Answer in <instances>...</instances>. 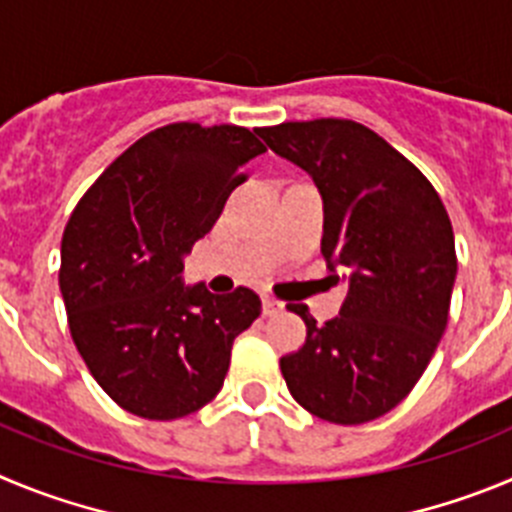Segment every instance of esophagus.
<instances>
[{
  "mask_svg": "<svg viewBox=\"0 0 512 512\" xmlns=\"http://www.w3.org/2000/svg\"><path fill=\"white\" fill-rule=\"evenodd\" d=\"M285 311V303H280V301H275V298H262V313H265V316H278V313H283Z\"/></svg>",
  "mask_w": 512,
  "mask_h": 512,
  "instance_id": "34e87169",
  "label": "esophagus"
}]
</instances>
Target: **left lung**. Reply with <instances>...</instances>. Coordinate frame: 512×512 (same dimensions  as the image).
<instances>
[{"label": "left lung", "mask_w": 512, "mask_h": 512, "mask_svg": "<svg viewBox=\"0 0 512 512\" xmlns=\"http://www.w3.org/2000/svg\"><path fill=\"white\" fill-rule=\"evenodd\" d=\"M257 135L316 183L321 252L331 278L347 280V301L324 326L303 303L288 306L308 336L280 359L285 385L324 421H375L411 393L444 336L457 278L449 214L421 170L365 124L313 119Z\"/></svg>", "instance_id": "left-lung-1"}]
</instances>
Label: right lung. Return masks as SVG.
<instances>
[{
  "label": "right lung",
  "mask_w": 512,
  "mask_h": 512,
  "mask_svg": "<svg viewBox=\"0 0 512 512\" xmlns=\"http://www.w3.org/2000/svg\"><path fill=\"white\" fill-rule=\"evenodd\" d=\"M257 132V130H255ZM237 124L178 122L127 147L78 201L61 242V293L78 354L104 393L150 421L196 413L222 390L232 344L260 316L250 288L183 283L242 165L265 153Z\"/></svg>",
  "instance_id": "right-lung-1"
}]
</instances>
